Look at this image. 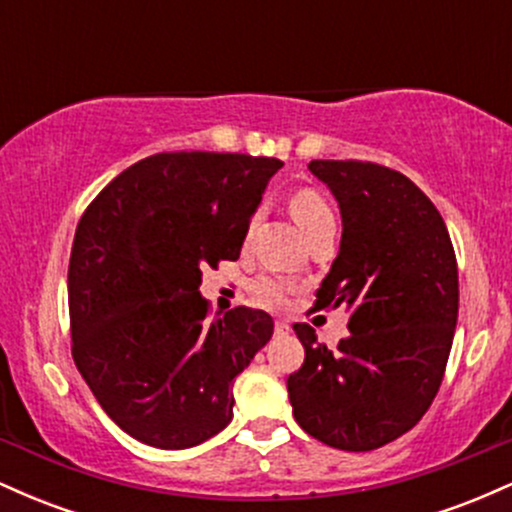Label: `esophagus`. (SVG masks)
<instances>
[{
    "mask_svg": "<svg viewBox=\"0 0 512 512\" xmlns=\"http://www.w3.org/2000/svg\"><path fill=\"white\" fill-rule=\"evenodd\" d=\"M274 330H276V334H289V322H284V320H276V325H274Z\"/></svg>",
    "mask_w": 512,
    "mask_h": 512,
    "instance_id": "34e87169",
    "label": "esophagus"
}]
</instances>
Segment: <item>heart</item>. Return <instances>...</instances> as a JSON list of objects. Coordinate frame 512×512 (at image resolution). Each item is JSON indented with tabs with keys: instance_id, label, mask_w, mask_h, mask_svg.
I'll return each instance as SVG.
<instances>
[{
	"instance_id": "obj_1",
	"label": "heart",
	"mask_w": 512,
	"mask_h": 512,
	"mask_svg": "<svg viewBox=\"0 0 512 512\" xmlns=\"http://www.w3.org/2000/svg\"><path fill=\"white\" fill-rule=\"evenodd\" d=\"M291 214L298 221V226L303 228V233H313L315 228H320L322 223L334 221V211L330 204L325 202V197L317 195L315 190H301L296 192L291 199ZM252 298L262 305H281L286 301V284L274 276H257L250 284Z\"/></svg>"
}]
</instances>
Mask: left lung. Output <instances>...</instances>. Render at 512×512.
Listing matches in <instances>:
<instances>
[{"mask_svg": "<svg viewBox=\"0 0 512 512\" xmlns=\"http://www.w3.org/2000/svg\"><path fill=\"white\" fill-rule=\"evenodd\" d=\"M342 209V248L315 308H351L334 351L296 322L305 361L289 375L298 426L337 450L383 448L419 424L448 366L457 260L443 216L407 175L370 161H310Z\"/></svg>", "mask_w": 512, "mask_h": 512, "instance_id": "1", "label": "left lung"}]
</instances>
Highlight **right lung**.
Listing matches in <instances>:
<instances>
[{
	"label": "right lung",
	"mask_w": 512,
	"mask_h": 512,
	"mask_svg": "<svg viewBox=\"0 0 512 512\" xmlns=\"http://www.w3.org/2000/svg\"><path fill=\"white\" fill-rule=\"evenodd\" d=\"M279 158L170 151L122 170L88 204L69 257L72 356L122 431L182 450L233 419V380L274 320L211 317L202 269L238 260Z\"/></svg>",
	"instance_id": "obj_1"
}]
</instances>
